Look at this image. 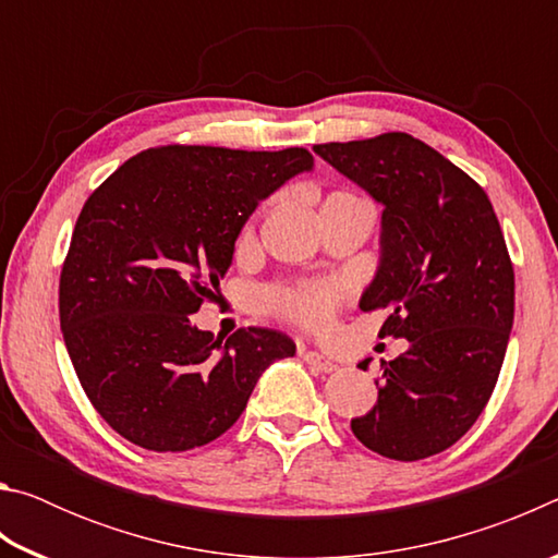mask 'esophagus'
Wrapping results in <instances>:
<instances>
[{
    "instance_id": "1",
    "label": "esophagus",
    "mask_w": 558,
    "mask_h": 558,
    "mask_svg": "<svg viewBox=\"0 0 558 558\" xmlns=\"http://www.w3.org/2000/svg\"><path fill=\"white\" fill-rule=\"evenodd\" d=\"M302 359H305V362L313 366V369H317V372L332 374L337 369V364L332 362V359H327V356H323L319 352H302Z\"/></svg>"
}]
</instances>
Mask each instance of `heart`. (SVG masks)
Listing matches in <instances>:
<instances>
[{
  "instance_id": "obj_1",
  "label": "heart",
  "mask_w": 558,
  "mask_h": 558,
  "mask_svg": "<svg viewBox=\"0 0 558 558\" xmlns=\"http://www.w3.org/2000/svg\"><path fill=\"white\" fill-rule=\"evenodd\" d=\"M342 300V288L335 282H305L295 288H276L268 292V307L292 323L323 327Z\"/></svg>"
}]
</instances>
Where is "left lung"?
I'll use <instances>...</instances> for the list:
<instances>
[{"instance_id":"obj_1","label":"left lung","mask_w":558,"mask_h":558,"mask_svg":"<svg viewBox=\"0 0 558 558\" xmlns=\"http://www.w3.org/2000/svg\"><path fill=\"white\" fill-rule=\"evenodd\" d=\"M313 149L384 206L379 270L359 307L389 310L381 337L409 339L352 430L384 458H430L472 428L502 369L514 319L505 233L485 189L405 132Z\"/></svg>"}]
</instances>
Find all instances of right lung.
<instances>
[{
  "instance_id": "1",
  "label": "right lung",
  "mask_w": 558,
  "mask_h": 558,
  "mask_svg": "<svg viewBox=\"0 0 558 558\" xmlns=\"http://www.w3.org/2000/svg\"><path fill=\"white\" fill-rule=\"evenodd\" d=\"M313 162L305 147L165 145L130 157L83 204L59 282L63 342L122 438L157 452L206 446L239 421L258 376L295 354L266 327L221 345L189 315L216 298L256 206Z\"/></svg>"
}]
</instances>
